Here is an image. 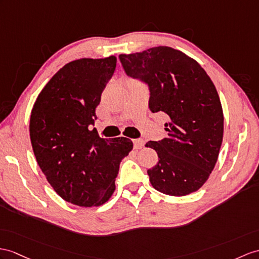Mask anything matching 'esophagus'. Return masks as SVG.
Wrapping results in <instances>:
<instances>
[{"instance_id":"obj_1","label":"esophagus","mask_w":259,"mask_h":259,"mask_svg":"<svg viewBox=\"0 0 259 259\" xmlns=\"http://www.w3.org/2000/svg\"><path fill=\"white\" fill-rule=\"evenodd\" d=\"M133 142H134L135 149H141L145 146V142H144L143 138H136V140H134Z\"/></svg>"}]
</instances>
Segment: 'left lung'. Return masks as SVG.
<instances>
[{
	"mask_svg": "<svg viewBox=\"0 0 259 259\" xmlns=\"http://www.w3.org/2000/svg\"><path fill=\"white\" fill-rule=\"evenodd\" d=\"M127 77L149 90V110L163 112L168 137L146 147L158 155L147 170L157 191L182 197L197 191L209 178L223 140V111L212 80L194 59L159 46L119 55Z\"/></svg>",
	"mask_w": 259,
	"mask_h": 259,
	"instance_id": "8db88e82",
	"label": "left lung"
}]
</instances>
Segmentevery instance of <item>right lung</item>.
<instances>
[{
    "instance_id": "add662e5",
    "label": "right lung",
    "mask_w": 259,
    "mask_h": 259,
    "mask_svg": "<svg viewBox=\"0 0 259 259\" xmlns=\"http://www.w3.org/2000/svg\"><path fill=\"white\" fill-rule=\"evenodd\" d=\"M115 68L114 56L69 62L31 110L29 134L38 166L54 190L79 206H98L111 198L119 163L133 149L128 138H101L91 130Z\"/></svg>"
}]
</instances>
